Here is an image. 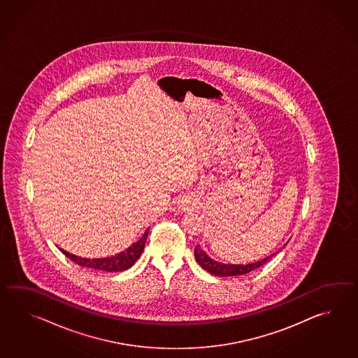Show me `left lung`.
<instances>
[{"mask_svg":"<svg viewBox=\"0 0 358 358\" xmlns=\"http://www.w3.org/2000/svg\"><path fill=\"white\" fill-rule=\"evenodd\" d=\"M275 253L266 256L265 259L261 261H256L252 264H222L219 261H215L211 259L207 253H206L198 244L197 247L194 248V257L198 264L201 265L202 268H205L207 273L215 275V276H238V275H244L251 273L253 270L259 268L262 266L264 264H266L268 259L274 256Z\"/></svg>","mask_w":358,"mask_h":358,"instance_id":"1","label":"left lung"}]
</instances>
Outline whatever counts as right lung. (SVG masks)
Returning a JSON list of instances; mask_svg holds the SVG:
<instances>
[{
	"label": "right lung",
	"instance_id": "add662e5",
	"mask_svg": "<svg viewBox=\"0 0 358 358\" xmlns=\"http://www.w3.org/2000/svg\"><path fill=\"white\" fill-rule=\"evenodd\" d=\"M148 230H145L143 236L138 239L136 243L131 244L129 248H127L125 251L116 253L114 256L110 257H102V259H87V257H80L73 255L70 252L60 251L68 256L69 259L74 261L78 265L84 267H90V268H94V270H99V271H106V273H117V271H125L130 267L133 266L137 262L142 252L145 250V239L148 236Z\"/></svg>",
	"mask_w": 358,
	"mask_h": 358
}]
</instances>
